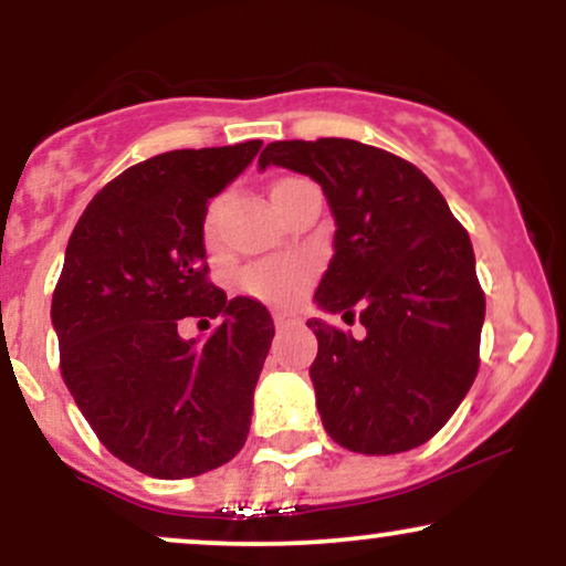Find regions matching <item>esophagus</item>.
Returning <instances> with one entry per match:
<instances>
[{
  "instance_id": "obj_1",
  "label": "esophagus",
  "mask_w": 566,
  "mask_h": 566,
  "mask_svg": "<svg viewBox=\"0 0 566 566\" xmlns=\"http://www.w3.org/2000/svg\"><path fill=\"white\" fill-rule=\"evenodd\" d=\"M274 324L276 329L290 327V324H295V314H290V311H274Z\"/></svg>"
}]
</instances>
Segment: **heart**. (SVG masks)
I'll return each mask as SVG.
<instances>
[{"label": "heart", "mask_w": 566, "mask_h": 566, "mask_svg": "<svg viewBox=\"0 0 566 566\" xmlns=\"http://www.w3.org/2000/svg\"><path fill=\"white\" fill-rule=\"evenodd\" d=\"M218 216H220V201H212L205 218L207 242L216 239ZM305 282H308V265L303 261H292V258H271V261L252 263L247 265L242 276H239V284H242L244 292L261 297V301H274V303L295 297L297 292L305 287Z\"/></svg>", "instance_id": "b5f03b06"}]
</instances>
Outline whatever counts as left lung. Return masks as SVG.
Instances as JSON below:
<instances>
[{
	"label": "left lung",
	"mask_w": 566,
	"mask_h": 566,
	"mask_svg": "<svg viewBox=\"0 0 566 566\" xmlns=\"http://www.w3.org/2000/svg\"><path fill=\"white\" fill-rule=\"evenodd\" d=\"M287 167L322 186L335 218L333 261L314 301L354 319L350 335L311 319L319 354L316 409L340 447L396 454L426 444L479 369L484 292L469 233L439 188L409 161L348 138L276 140L258 167Z\"/></svg>",
	"instance_id": "8db88e82"
}]
</instances>
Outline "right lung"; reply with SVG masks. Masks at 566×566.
Listing matches in <instances>:
<instances>
[{
  "label": "right lung",
  "mask_w": 566,
  "mask_h": 566,
  "mask_svg": "<svg viewBox=\"0 0 566 566\" xmlns=\"http://www.w3.org/2000/svg\"><path fill=\"white\" fill-rule=\"evenodd\" d=\"M261 140L184 148L129 167L71 233L53 295L61 373L97 439L157 479L207 473L244 447L274 319L207 282V205ZM186 315L223 318L186 342Z\"/></svg>",
  "instance_id": "1"
}]
</instances>
